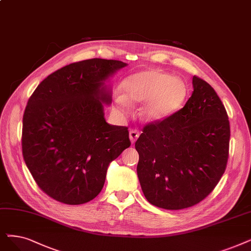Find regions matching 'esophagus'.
I'll return each mask as SVG.
<instances>
[{"label":"esophagus","mask_w":251,"mask_h":251,"mask_svg":"<svg viewBox=\"0 0 251 251\" xmlns=\"http://www.w3.org/2000/svg\"><path fill=\"white\" fill-rule=\"evenodd\" d=\"M139 136H140V133L137 131V129H131V131H129V140H131L132 144L136 142V140L138 139Z\"/></svg>","instance_id":"esophagus-1"}]
</instances>
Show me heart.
Returning <instances> with one entry per match:
<instances>
[{
    "label": "heart",
    "mask_w": 251,
    "mask_h": 251,
    "mask_svg": "<svg viewBox=\"0 0 251 251\" xmlns=\"http://www.w3.org/2000/svg\"><path fill=\"white\" fill-rule=\"evenodd\" d=\"M124 96L116 98L118 107L125 111L128 103H142V118L160 122L176 113L187 98V87L180 78L171 77L156 69L143 70L127 76L122 82Z\"/></svg>",
    "instance_id": "heart-1"
}]
</instances>
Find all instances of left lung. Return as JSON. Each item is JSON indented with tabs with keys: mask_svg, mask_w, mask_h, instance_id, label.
<instances>
[{
	"mask_svg": "<svg viewBox=\"0 0 251 251\" xmlns=\"http://www.w3.org/2000/svg\"><path fill=\"white\" fill-rule=\"evenodd\" d=\"M185 106L149 124L135 143L137 174L147 201L179 210L201 202L225 173L229 123L213 87L197 76Z\"/></svg>",
	"mask_w": 251,
	"mask_h": 251,
	"instance_id": "1",
	"label": "left lung"
}]
</instances>
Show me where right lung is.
I'll use <instances>...</instances> for the list:
<instances>
[{
  "label": "right lung",
  "mask_w": 251,
  "mask_h": 251,
  "mask_svg": "<svg viewBox=\"0 0 251 251\" xmlns=\"http://www.w3.org/2000/svg\"><path fill=\"white\" fill-rule=\"evenodd\" d=\"M127 64L92 58L47 76L28 99L23 155L38 186L56 201L84 204L101 192L110 163L129 147L126 126L106 123V84Z\"/></svg>",
  "instance_id": "right-lung-1"
}]
</instances>
